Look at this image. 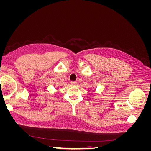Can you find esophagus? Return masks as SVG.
Returning a JSON list of instances; mask_svg holds the SVG:
<instances>
[{
    "label": "esophagus",
    "mask_w": 151,
    "mask_h": 151,
    "mask_svg": "<svg viewBox=\"0 0 151 151\" xmlns=\"http://www.w3.org/2000/svg\"><path fill=\"white\" fill-rule=\"evenodd\" d=\"M71 84H72V86H77V82L72 81V82H71Z\"/></svg>",
    "instance_id": "obj_1"
}]
</instances>
